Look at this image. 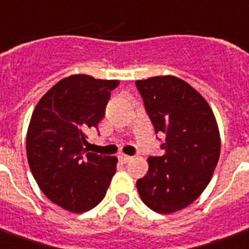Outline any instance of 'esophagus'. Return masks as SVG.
Returning <instances> with one entry per match:
<instances>
[{
	"label": "esophagus",
	"instance_id": "34e87169",
	"mask_svg": "<svg viewBox=\"0 0 249 249\" xmlns=\"http://www.w3.org/2000/svg\"><path fill=\"white\" fill-rule=\"evenodd\" d=\"M119 160L125 164V163H128L129 160H132V157H129V155H125V154H120L119 155Z\"/></svg>",
	"mask_w": 249,
	"mask_h": 249
}]
</instances>
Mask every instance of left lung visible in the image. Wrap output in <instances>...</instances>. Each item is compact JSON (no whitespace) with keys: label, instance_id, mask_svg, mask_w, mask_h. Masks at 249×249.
<instances>
[{"label":"left lung","instance_id":"1","mask_svg":"<svg viewBox=\"0 0 249 249\" xmlns=\"http://www.w3.org/2000/svg\"><path fill=\"white\" fill-rule=\"evenodd\" d=\"M136 86L155 133L166 137L164 154L147 158L138 193L157 213H175L198 198L213 176L221 153L217 120L202 95L178 77H151Z\"/></svg>","mask_w":249,"mask_h":249}]
</instances>
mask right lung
I'll use <instances>...</instances> for the list:
<instances>
[{
  "mask_svg": "<svg viewBox=\"0 0 249 249\" xmlns=\"http://www.w3.org/2000/svg\"><path fill=\"white\" fill-rule=\"evenodd\" d=\"M116 79L74 74L57 82L36 104L26 149L41 192L73 213H85L103 200L116 172V157L89 153L87 130L106 115Z\"/></svg>",
  "mask_w": 249,
  "mask_h": 249,
  "instance_id": "right-lung-1",
  "label": "right lung"
}]
</instances>
